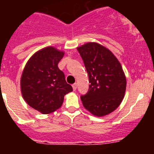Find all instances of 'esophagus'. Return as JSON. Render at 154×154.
Returning a JSON list of instances; mask_svg holds the SVG:
<instances>
[{"mask_svg":"<svg viewBox=\"0 0 154 154\" xmlns=\"http://www.w3.org/2000/svg\"><path fill=\"white\" fill-rule=\"evenodd\" d=\"M72 88H73V90H76V89H77V83H74L72 85Z\"/></svg>","mask_w":154,"mask_h":154,"instance_id":"obj_1","label":"esophagus"}]
</instances>
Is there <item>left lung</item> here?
I'll return each instance as SVG.
<instances>
[{
  "label": "left lung",
  "instance_id": "obj_1",
  "mask_svg": "<svg viewBox=\"0 0 154 154\" xmlns=\"http://www.w3.org/2000/svg\"><path fill=\"white\" fill-rule=\"evenodd\" d=\"M89 75V90L81 96L83 106L96 116H104L119 107L126 88L120 62L112 51L96 42L77 48Z\"/></svg>",
  "mask_w": 154,
  "mask_h": 154
}]
</instances>
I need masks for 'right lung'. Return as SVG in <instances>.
<instances>
[{
	"label": "right lung",
	"instance_id": "add662e5",
	"mask_svg": "<svg viewBox=\"0 0 154 154\" xmlns=\"http://www.w3.org/2000/svg\"><path fill=\"white\" fill-rule=\"evenodd\" d=\"M64 51L48 46L38 50L28 59L21 78L23 99L31 108L49 114L62 106L64 96L72 91L58 64Z\"/></svg>",
	"mask_w": 154,
	"mask_h": 154
}]
</instances>
